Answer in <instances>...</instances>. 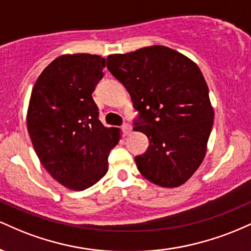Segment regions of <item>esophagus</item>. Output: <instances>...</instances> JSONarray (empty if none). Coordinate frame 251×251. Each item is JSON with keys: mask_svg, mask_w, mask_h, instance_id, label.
Segmentation results:
<instances>
[{"mask_svg": "<svg viewBox=\"0 0 251 251\" xmlns=\"http://www.w3.org/2000/svg\"><path fill=\"white\" fill-rule=\"evenodd\" d=\"M122 129H123V132L125 134H128L129 132H131V129H132V126L129 125V124H124V125L122 126Z\"/></svg>", "mask_w": 251, "mask_h": 251, "instance_id": "1", "label": "esophagus"}]
</instances>
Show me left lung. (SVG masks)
<instances>
[{"label":"left lung","mask_w":251,"mask_h":251,"mask_svg":"<svg viewBox=\"0 0 251 251\" xmlns=\"http://www.w3.org/2000/svg\"><path fill=\"white\" fill-rule=\"evenodd\" d=\"M111 74L125 86L139 117L134 129L148 135L146 152L135 157L146 179L176 188L203 162L214 109L198 66L179 51L150 46L107 57Z\"/></svg>","instance_id":"8db88e82"}]
</instances>
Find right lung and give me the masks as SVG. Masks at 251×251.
Listing matches in <instances>:
<instances>
[{
	"label": "right lung",
	"mask_w": 251,
	"mask_h": 251,
	"mask_svg": "<svg viewBox=\"0 0 251 251\" xmlns=\"http://www.w3.org/2000/svg\"><path fill=\"white\" fill-rule=\"evenodd\" d=\"M105 59L92 54L56 57L37 77L27 113L37 157L54 179L75 191L94 185L108 170L120 129L105 127L92 93Z\"/></svg>",
	"instance_id": "1"
}]
</instances>
